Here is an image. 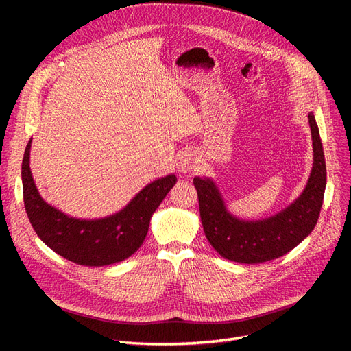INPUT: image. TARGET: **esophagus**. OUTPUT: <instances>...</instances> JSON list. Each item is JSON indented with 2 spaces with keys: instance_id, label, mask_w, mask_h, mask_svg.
<instances>
[{
  "instance_id": "1",
  "label": "esophagus",
  "mask_w": 351,
  "mask_h": 351,
  "mask_svg": "<svg viewBox=\"0 0 351 351\" xmlns=\"http://www.w3.org/2000/svg\"><path fill=\"white\" fill-rule=\"evenodd\" d=\"M197 163V156L192 151H182L176 158V168L182 173H189Z\"/></svg>"
}]
</instances>
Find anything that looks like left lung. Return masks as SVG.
Returning <instances> with one entry per match:
<instances>
[{
    "label": "left lung",
    "mask_w": 351,
    "mask_h": 351,
    "mask_svg": "<svg viewBox=\"0 0 351 351\" xmlns=\"http://www.w3.org/2000/svg\"><path fill=\"white\" fill-rule=\"evenodd\" d=\"M313 166L303 192L291 204L269 217L246 220L232 215L210 178H193L205 234L213 249L228 261L263 263L296 247L315 229L326 189V160L319 126L308 112Z\"/></svg>",
    "instance_id": "left-lung-1"
}]
</instances>
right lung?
<instances>
[{
    "mask_svg": "<svg viewBox=\"0 0 351 351\" xmlns=\"http://www.w3.org/2000/svg\"><path fill=\"white\" fill-rule=\"evenodd\" d=\"M31 142L23 159L24 206L41 241L66 261L82 266L114 265L132 256L143 243L151 217L178 182L173 173L159 178L139 191L119 212L98 219L66 215L43 199L34 182L29 155Z\"/></svg>",
    "mask_w": 351,
    "mask_h": 351,
    "instance_id": "add662e5",
    "label": "right lung"
}]
</instances>
